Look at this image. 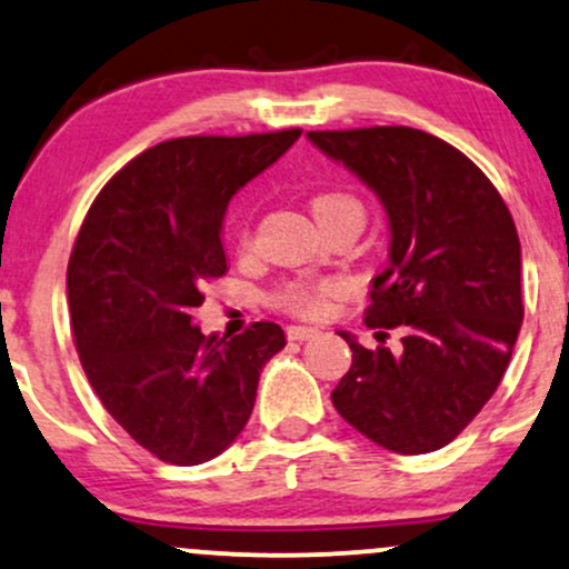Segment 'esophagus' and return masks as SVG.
I'll use <instances>...</instances> for the list:
<instances>
[{
	"instance_id": "esophagus-1",
	"label": "esophagus",
	"mask_w": 569,
	"mask_h": 569,
	"mask_svg": "<svg viewBox=\"0 0 569 569\" xmlns=\"http://www.w3.org/2000/svg\"><path fill=\"white\" fill-rule=\"evenodd\" d=\"M286 337H289L291 341H307V339L318 337V328H312V326H289V328H286Z\"/></svg>"
}]
</instances>
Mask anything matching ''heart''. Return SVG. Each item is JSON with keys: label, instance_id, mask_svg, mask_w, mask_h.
Wrapping results in <instances>:
<instances>
[{"label": "heart", "instance_id": "heart-1", "mask_svg": "<svg viewBox=\"0 0 569 569\" xmlns=\"http://www.w3.org/2000/svg\"><path fill=\"white\" fill-rule=\"evenodd\" d=\"M339 211H360V201L350 193H341V190H328V193H318L312 198V214L315 219L339 214ZM249 241V236L241 232V243ZM337 289V283H286L283 289L276 293V305L283 310L297 312V315H320L326 310L328 293Z\"/></svg>", "mask_w": 569, "mask_h": 569}]
</instances>
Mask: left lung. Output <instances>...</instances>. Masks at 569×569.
Returning <instances> with one entry per match:
<instances>
[{"label":"left lung","mask_w":569,"mask_h":569,"mask_svg":"<svg viewBox=\"0 0 569 569\" xmlns=\"http://www.w3.org/2000/svg\"><path fill=\"white\" fill-rule=\"evenodd\" d=\"M345 163L387 214L389 254L373 278L366 323L402 328V352L366 350L333 408L362 437L402 456L440 450L501 385L522 326V249L492 182L461 150L410 127L307 132Z\"/></svg>","instance_id":"obj_1"}]
</instances>
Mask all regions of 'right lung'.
Here are the masks:
<instances>
[{"mask_svg": "<svg viewBox=\"0 0 569 569\" xmlns=\"http://www.w3.org/2000/svg\"><path fill=\"white\" fill-rule=\"evenodd\" d=\"M302 129L180 137L113 177L81 224L68 305L81 368L137 445L177 467L228 450L257 400L259 373L286 347L262 320L232 339L203 337L193 312L228 272L224 211Z\"/></svg>", "mask_w": 569, "mask_h": 569, "instance_id": "1", "label": "right lung"}]
</instances>
